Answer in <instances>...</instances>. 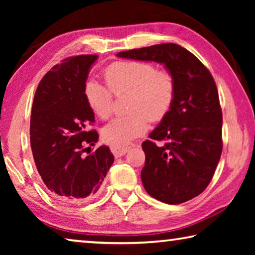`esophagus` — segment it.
Listing matches in <instances>:
<instances>
[{
	"label": "esophagus",
	"instance_id": "esophagus-1",
	"mask_svg": "<svg viewBox=\"0 0 255 255\" xmlns=\"http://www.w3.org/2000/svg\"><path fill=\"white\" fill-rule=\"evenodd\" d=\"M133 146H135V144L131 143V141H128V143H125V144H111L110 148L115 156L119 157L126 154L129 149L133 147Z\"/></svg>",
	"mask_w": 255,
	"mask_h": 255
}]
</instances>
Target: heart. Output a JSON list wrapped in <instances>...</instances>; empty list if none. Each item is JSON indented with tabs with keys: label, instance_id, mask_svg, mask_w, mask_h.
Masks as SVG:
<instances>
[{
	"label": "heart",
	"instance_id": "obj_1",
	"mask_svg": "<svg viewBox=\"0 0 255 255\" xmlns=\"http://www.w3.org/2000/svg\"><path fill=\"white\" fill-rule=\"evenodd\" d=\"M105 76L109 88L97 81H90L85 86L86 101L98 117L107 119L111 115L112 91L116 96L130 93L128 100L130 114L115 118L103 128V138L112 144H125L143 135L149 120L161 122L173 106L176 94L173 73L157 70L152 63L118 62L108 67Z\"/></svg>",
	"mask_w": 255,
	"mask_h": 255
}]
</instances>
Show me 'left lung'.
<instances>
[{"instance_id": "obj_1", "label": "left lung", "mask_w": 255, "mask_h": 255, "mask_svg": "<svg viewBox=\"0 0 255 255\" xmlns=\"http://www.w3.org/2000/svg\"><path fill=\"white\" fill-rule=\"evenodd\" d=\"M118 57L163 64L173 73L176 94L166 117L141 147V182L150 197L179 205L204 191L213 179L223 149V114L210 72L183 47L161 44L122 51ZM165 140L163 146L154 140Z\"/></svg>"}]
</instances>
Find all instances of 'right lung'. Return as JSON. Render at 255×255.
<instances>
[{
    "instance_id": "right-lung-1",
    "label": "right lung",
    "mask_w": 255,
    "mask_h": 255,
    "mask_svg": "<svg viewBox=\"0 0 255 255\" xmlns=\"http://www.w3.org/2000/svg\"><path fill=\"white\" fill-rule=\"evenodd\" d=\"M98 55L72 56L42 77L34 94L30 145L37 170L51 196L81 204L96 197L115 161L108 146L84 157L99 135L89 130L93 110L85 98V82ZM90 153V152H89Z\"/></svg>"
}]
</instances>
